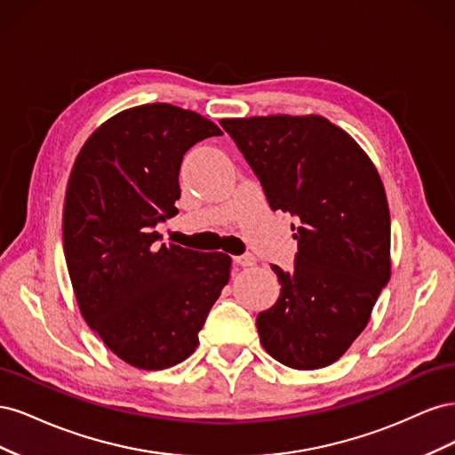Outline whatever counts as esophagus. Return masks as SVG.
Here are the masks:
<instances>
[{"instance_id": "1", "label": "esophagus", "mask_w": 455, "mask_h": 455, "mask_svg": "<svg viewBox=\"0 0 455 455\" xmlns=\"http://www.w3.org/2000/svg\"><path fill=\"white\" fill-rule=\"evenodd\" d=\"M233 261L241 267H251L256 264V256L254 254H241V256H233Z\"/></svg>"}]
</instances>
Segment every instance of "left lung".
Wrapping results in <instances>:
<instances>
[{
    "instance_id": "left-lung-1",
    "label": "left lung",
    "mask_w": 455,
    "mask_h": 455,
    "mask_svg": "<svg viewBox=\"0 0 455 455\" xmlns=\"http://www.w3.org/2000/svg\"><path fill=\"white\" fill-rule=\"evenodd\" d=\"M273 211L296 216L292 271L271 266L277 304L256 319L264 349L284 366L336 363L370 321L391 277V218L374 163L323 116L222 119Z\"/></svg>"
}]
</instances>
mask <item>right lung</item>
<instances>
[{"instance_id":"1","label":"right lung","mask_w":455,"mask_h":455,"mask_svg":"<svg viewBox=\"0 0 455 455\" xmlns=\"http://www.w3.org/2000/svg\"><path fill=\"white\" fill-rule=\"evenodd\" d=\"M211 119L172 104L109 117L81 148L68 180L62 241L81 315L108 349L142 370L186 361L231 258L159 244L178 214L186 151L220 136Z\"/></svg>"}]
</instances>
